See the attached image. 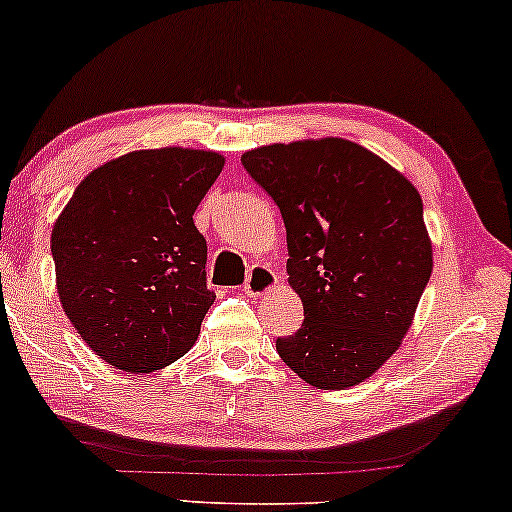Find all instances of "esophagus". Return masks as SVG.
<instances>
[{
    "label": "esophagus",
    "instance_id": "obj_1",
    "mask_svg": "<svg viewBox=\"0 0 512 512\" xmlns=\"http://www.w3.org/2000/svg\"><path fill=\"white\" fill-rule=\"evenodd\" d=\"M279 279L275 272L270 268H265V265H254V268L249 270V277L247 282H244V293L251 298H261V296H268L277 289Z\"/></svg>",
    "mask_w": 512,
    "mask_h": 512
}]
</instances>
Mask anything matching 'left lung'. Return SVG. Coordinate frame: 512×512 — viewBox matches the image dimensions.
Returning <instances> with one entry per match:
<instances>
[{
	"label": "left lung",
	"instance_id": "left-lung-1",
	"mask_svg": "<svg viewBox=\"0 0 512 512\" xmlns=\"http://www.w3.org/2000/svg\"><path fill=\"white\" fill-rule=\"evenodd\" d=\"M242 165L282 212L289 284L303 300L282 361L317 389H349L403 345L433 270L422 195L342 137L268 144Z\"/></svg>",
	"mask_w": 512,
	"mask_h": 512
}]
</instances>
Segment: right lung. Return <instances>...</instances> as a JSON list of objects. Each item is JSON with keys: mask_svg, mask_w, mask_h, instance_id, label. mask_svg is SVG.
Masks as SVG:
<instances>
[{"mask_svg": "<svg viewBox=\"0 0 512 512\" xmlns=\"http://www.w3.org/2000/svg\"><path fill=\"white\" fill-rule=\"evenodd\" d=\"M226 158L163 146L88 174L53 223L60 305L81 340L125 373H153L195 345L214 303L193 223Z\"/></svg>", "mask_w": 512, "mask_h": 512, "instance_id": "obj_1", "label": "right lung"}]
</instances>
